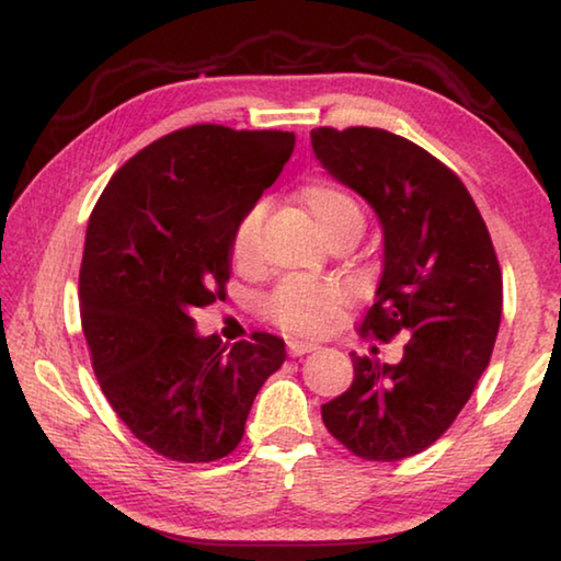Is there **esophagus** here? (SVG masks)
<instances>
[{
	"label": "esophagus",
	"instance_id": "34e87169",
	"mask_svg": "<svg viewBox=\"0 0 561 561\" xmlns=\"http://www.w3.org/2000/svg\"><path fill=\"white\" fill-rule=\"evenodd\" d=\"M313 351H318V345H316V343H306V341H288V353H290L293 357H300V355L313 353Z\"/></svg>",
	"mask_w": 561,
	"mask_h": 561
}]
</instances>
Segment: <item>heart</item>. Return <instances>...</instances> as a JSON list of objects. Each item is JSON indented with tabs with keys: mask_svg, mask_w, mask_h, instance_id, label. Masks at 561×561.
<instances>
[{
	"mask_svg": "<svg viewBox=\"0 0 561 561\" xmlns=\"http://www.w3.org/2000/svg\"><path fill=\"white\" fill-rule=\"evenodd\" d=\"M298 201L328 243L360 233V208H357L355 198L335 183L308 181L306 186H300ZM261 224L263 206L248 208L243 218L238 220L231 238V259L241 271H253L261 261ZM345 302L347 290L337 283L288 278L265 302V313L288 333L323 335L335 328Z\"/></svg>",
	"mask_w": 561,
	"mask_h": 561,
	"instance_id": "obj_1",
	"label": "heart"
}]
</instances>
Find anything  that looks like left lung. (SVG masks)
<instances>
[{
  "label": "left lung",
  "instance_id": "obj_1",
  "mask_svg": "<svg viewBox=\"0 0 561 561\" xmlns=\"http://www.w3.org/2000/svg\"><path fill=\"white\" fill-rule=\"evenodd\" d=\"M316 159L360 194L382 226V275L363 333L410 335L400 363L353 353V385L325 402L328 433L353 455L398 462L453 425L490 365L502 271L465 183L385 128L320 126Z\"/></svg>",
  "mask_w": 561,
  "mask_h": 561
}]
</instances>
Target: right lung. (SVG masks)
<instances>
[{"instance_id": "add662e5", "label": "right lung", "mask_w": 561, "mask_h": 561, "mask_svg": "<svg viewBox=\"0 0 561 561\" xmlns=\"http://www.w3.org/2000/svg\"><path fill=\"white\" fill-rule=\"evenodd\" d=\"M296 136L198 124L128 159L91 210L79 273L81 328L108 405L176 462L231 455L263 382L286 360L271 333L224 345L194 308L231 275V238L278 179Z\"/></svg>"}]
</instances>
